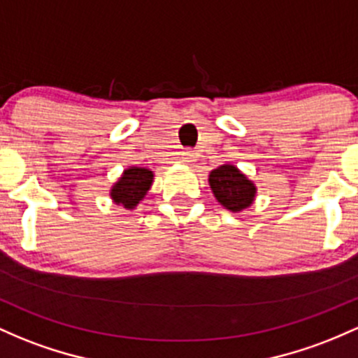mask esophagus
<instances>
[{"label":"esophagus","instance_id":"1","mask_svg":"<svg viewBox=\"0 0 358 358\" xmlns=\"http://www.w3.org/2000/svg\"><path fill=\"white\" fill-rule=\"evenodd\" d=\"M180 156H182V159L185 161V163H192V161H194V152H192L190 149H183V151L180 152Z\"/></svg>","mask_w":358,"mask_h":358}]
</instances>
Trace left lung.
Returning a JSON list of instances; mask_svg holds the SVG:
<instances>
[{"label":"left lung","instance_id":"8db88e82","mask_svg":"<svg viewBox=\"0 0 358 358\" xmlns=\"http://www.w3.org/2000/svg\"><path fill=\"white\" fill-rule=\"evenodd\" d=\"M209 183L215 199L231 212H241L253 203L257 187L234 164H222L210 171Z\"/></svg>","mask_w":358,"mask_h":358}]
</instances>
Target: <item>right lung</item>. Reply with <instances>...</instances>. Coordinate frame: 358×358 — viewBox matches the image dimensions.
<instances>
[{"instance_id":"1","label":"right lung","mask_w":358,"mask_h":358,"mask_svg":"<svg viewBox=\"0 0 358 358\" xmlns=\"http://www.w3.org/2000/svg\"><path fill=\"white\" fill-rule=\"evenodd\" d=\"M152 183V171L146 168L131 166L124 171L119 182L112 187L110 197L117 206H124L125 209H134L137 203L144 199Z\"/></svg>"}]
</instances>
